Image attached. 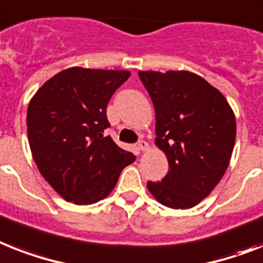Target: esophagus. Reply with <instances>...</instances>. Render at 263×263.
<instances>
[{
	"mask_svg": "<svg viewBox=\"0 0 263 263\" xmlns=\"http://www.w3.org/2000/svg\"><path fill=\"white\" fill-rule=\"evenodd\" d=\"M138 149L142 152H146L147 149H149V144H147L146 141H140V142H138Z\"/></svg>",
	"mask_w": 263,
	"mask_h": 263,
	"instance_id": "34e87169",
	"label": "esophagus"
}]
</instances>
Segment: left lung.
Segmentation results:
<instances>
[{
  "label": "left lung",
  "instance_id": "obj_1",
  "mask_svg": "<svg viewBox=\"0 0 263 263\" xmlns=\"http://www.w3.org/2000/svg\"><path fill=\"white\" fill-rule=\"evenodd\" d=\"M156 112V142L168 158L161 181H147L157 201L192 208L211 194L229 166L236 136L233 108L219 90L190 71H140Z\"/></svg>",
  "mask_w": 263,
  "mask_h": 263
}]
</instances>
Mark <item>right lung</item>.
<instances>
[{
  "mask_svg": "<svg viewBox=\"0 0 263 263\" xmlns=\"http://www.w3.org/2000/svg\"><path fill=\"white\" fill-rule=\"evenodd\" d=\"M129 71L71 67L47 80L30 99L28 141L41 176L67 201L92 204L116 186L136 160L105 137L106 108Z\"/></svg>",
  "mask_w": 263,
  "mask_h": 263,
  "instance_id": "right-lung-1",
  "label": "right lung"
}]
</instances>
